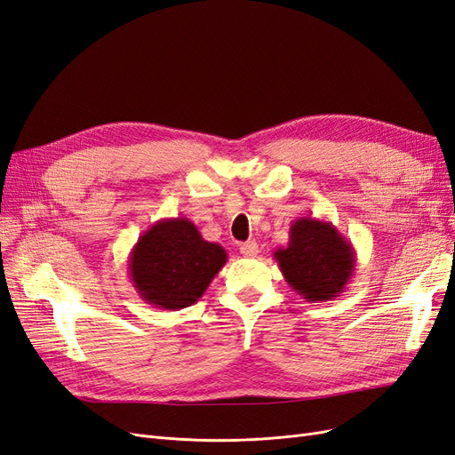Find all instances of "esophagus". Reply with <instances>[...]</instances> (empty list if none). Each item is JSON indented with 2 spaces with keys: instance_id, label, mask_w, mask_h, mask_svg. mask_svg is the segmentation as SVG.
Segmentation results:
<instances>
[{
  "instance_id": "1",
  "label": "esophagus",
  "mask_w": 455,
  "mask_h": 455,
  "mask_svg": "<svg viewBox=\"0 0 455 455\" xmlns=\"http://www.w3.org/2000/svg\"><path fill=\"white\" fill-rule=\"evenodd\" d=\"M240 253H242L243 257H249V259L257 257V255H259V245H257V242H245V243H242V245H240Z\"/></svg>"
}]
</instances>
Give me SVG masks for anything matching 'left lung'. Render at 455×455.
<instances>
[{"label":"left lung","instance_id":"8db88e82","mask_svg":"<svg viewBox=\"0 0 455 455\" xmlns=\"http://www.w3.org/2000/svg\"><path fill=\"white\" fill-rule=\"evenodd\" d=\"M289 243L275 249L274 259L291 289L306 301L338 298L355 275L356 251L343 234L323 219L298 217Z\"/></svg>","mask_w":455,"mask_h":455}]
</instances>
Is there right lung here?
Instances as JSON below:
<instances>
[{
  "mask_svg": "<svg viewBox=\"0 0 455 455\" xmlns=\"http://www.w3.org/2000/svg\"><path fill=\"white\" fill-rule=\"evenodd\" d=\"M227 259V251L202 238L189 219L171 217L149 227L134 243L129 275L146 304L176 311L202 298Z\"/></svg>",
  "mask_w": 455,
  "mask_h": 455,
  "instance_id": "add662e5",
  "label": "right lung"
}]
</instances>
